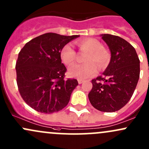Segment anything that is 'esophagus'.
I'll use <instances>...</instances> for the list:
<instances>
[{
    "label": "esophagus",
    "instance_id": "34e87169",
    "mask_svg": "<svg viewBox=\"0 0 149 149\" xmlns=\"http://www.w3.org/2000/svg\"><path fill=\"white\" fill-rule=\"evenodd\" d=\"M78 83H79V84H81V83L83 82V80H82V79H78Z\"/></svg>",
    "mask_w": 149,
    "mask_h": 149
}]
</instances>
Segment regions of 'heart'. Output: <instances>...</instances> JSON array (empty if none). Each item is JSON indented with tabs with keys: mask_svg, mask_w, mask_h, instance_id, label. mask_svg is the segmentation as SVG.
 Here are the masks:
<instances>
[{
	"mask_svg": "<svg viewBox=\"0 0 149 149\" xmlns=\"http://www.w3.org/2000/svg\"><path fill=\"white\" fill-rule=\"evenodd\" d=\"M80 50L88 52L84 61L86 63L74 64L68 69V74L72 77L86 79L95 75L99 70L102 71L108 66L110 56L102 44L94 38H85L76 42ZM76 52L71 45H66L60 52L61 60L66 66H70L75 61Z\"/></svg>",
	"mask_w": 149,
	"mask_h": 149,
	"instance_id": "heart-1",
	"label": "heart"
}]
</instances>
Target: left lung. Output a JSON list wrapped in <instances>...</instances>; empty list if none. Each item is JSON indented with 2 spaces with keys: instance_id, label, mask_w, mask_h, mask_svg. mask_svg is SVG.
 <instances>
[{
  "instance_id": "obj_1",
  "label": "left lung",
  "mask_w": 149,
  "mask_h": 149,
  "mask_svg": "<svg viewBox=\"0 0 149 149\" xmlns=\"http://www.w3.org/2000/svg\"><path fill=\"white\" fill-rule=\"evenodd\" d=\"M102 38L111 52L110 62L102 76L91 81L88 98L97 110L112 112L132 97L139 78L140 61L133 46L124 39L108 34Z\"/></svg>"
}]
</instances>
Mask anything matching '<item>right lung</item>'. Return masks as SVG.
<instances>
[{
    "mask_svg": "<svg viewBox=\"0 0 149 149\" xmlns=\"http://www.w3.org/2000/svg\"><path fill=\"white\" fill-rule=\"evenodd\" d=\"M78 37L48 32L32 39L19 52L15 65L17 87L32 109L52 114L68 104L78 83L74 78L64 79L67 69L61 63L60 52Z\"/></svg>",
    "mask_w": 149,
    "mask_h": 149,
    "instance_id": "obj_1",
    "label": "right lung"
}]
</instances>
